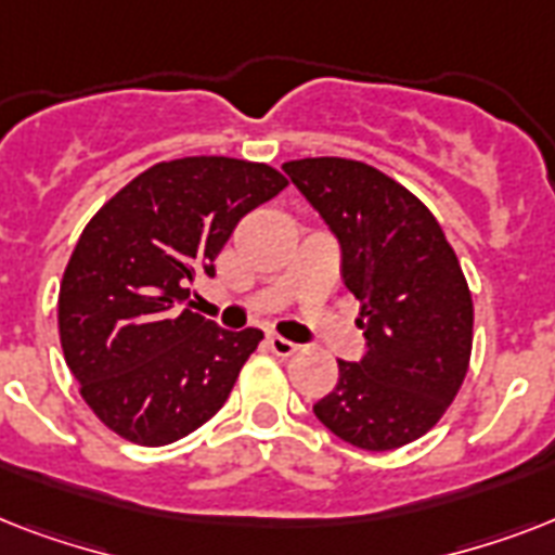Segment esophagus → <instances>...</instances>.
Returning a JSON list of instances; mask_svg holds the SVG:
<instances>
[{"instance_id":"obj_1","label":"esophagus","mask_w":555,"mask_h":555,"mask_svg":"<svg viewBox=\"0 0 555 555\" xmlns=\"http://www.w3.org/2000/svg\"><path fill=\"white\" fill-rule=\"evenodd\" d=\"M268 346H270V351H273V354L276 357H291V354H296V343H291V339H285V337H279V334H270L268 337Z\"/></svg>"}]
</instances>
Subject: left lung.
<instances>
[{"instance_id":"left-lung-1","label":"left lung","mask_w":555,"mask_h":555,"mask_svg":"<svg viewBox=\"0 0 555 555\" xmlns=\"http://www.w3.org/2000/svg\"><path fill=\"white\" fill-rule=\"evenodd\" d=\"M287 178L325 218L343 279L360 299V363L313 405L337 438L369 452L412 443L455 400L473 354V294L438 218L363 160H287Z\"/></svg>"}]
</instances>
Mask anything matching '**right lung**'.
I'll return each mask as SVG.
<instances>
[{
	"instance_id": "add662e5",
	"label": "right lung",
	"mask_w": 555,
	"mask_h": 555,
	"mask_svg": "<svg viewBox=\"0 0 555 555\" xmlns=\"http://www.w3.org/2000/svg\"><path fill=\"white\" fill-rule=\"evenodd\" d=\"M287 178L198 155L155 164L94 212L60 282V343L82 400L120 438L167 447L212 417L261 343L190 311L195 276Z\"/></svg>"
}]
</instances>
